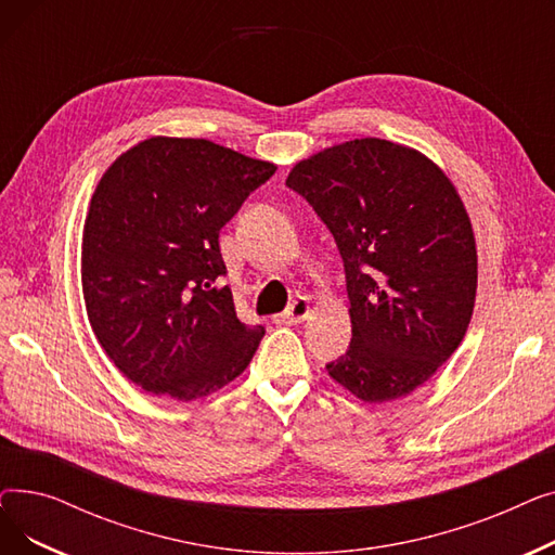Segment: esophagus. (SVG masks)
I'll return each mask as SVG.
<instances>
[{"label":"esophagus","mask_w":555,"mask_h":555,"mask_svg":"<svg viewBox=\"0 0 555 555\" xmlns=\"http://www.w3.org/2000/svg\"><path fill=\"white\" fill-rule=\"evenodd\" d=\"M308 314H310V299L299 297V299H295L293 304H289V308L283 314L276 317V322L279 324H287V326H295V324L306 322Z\"/></svg>","instance_id":"1"}]
</instances>
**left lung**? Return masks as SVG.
I'll return each instance as SVG.
<instances>
[{"label": "left lung", "mask_w": 555, "mask_h": 555, "mask_svg": "<svg viewBox=\"0 0 555 555\" xmlns=\"http://www.w3.org/2000/svg\"><path fill=\"white\" fill-rule=\"evenodd\" d=\"M285 184L344 260L353 337L331 377L364 402L412 393L456 351L475 308V233L456 189L418 151L373 137L299 162Z\"/></svg>", "instance_id": "1"}]
</instances>
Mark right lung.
I'll return each instance as SVG.
<instances>
[{
  "mask_svg": "<svg viewBox=\"0 0 555 555\" xmlns=\"http://www.w3.org/2000/svg\"><path fill=\"white\" fill-rule=\"evenodd\" d=\"M276 166L207 139L153 137L101 178L82 229L92 331L128 380L172 400L209 396L251 362L266 335L243 324L220 229Z\"/></svg>",
  "mask_w": 555,
  "mask_h": 555,
  "instance_id": "obj_1",
  "label": "right lung"
}]
</instances>
